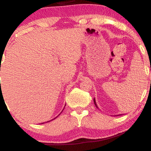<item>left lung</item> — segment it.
<instances>
[{
  "label": "left lung",
  "mask_w": 151,
  "mask_h": 151,
  "mask_svg": "<svg viewBox=\"0 0 151 151\" xmlns=\"http://www.w3.org/2000/svg\"><path fill=\"white\" fill-rule=\"evenodd\" d=\"M93 101H94V104L96 105V108H98V107H97V105H96V101H95V99H93Z\"/></svg>",
  "instance_id": "left-lung-1"
}]
</instances>
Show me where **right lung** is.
<instances>
[{
	"label": "right lung",
	"instance_id": "add662e5",
	"mask_svg": "<svg viewBox=\"0 0 151 151\" xmlns=\"http://www.w3.org/2000/svg\"><path fill=\"white\" fill-rule=\"evenodd\" d=\"M47 122H48V121H47Z\"/></svg>",
	"mask_w": 151,
	"mask_h": 151
}]
</instances>
